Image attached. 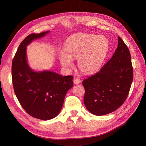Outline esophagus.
Here are the masks:
<instances>
[{
	"mask_svg": "<svg viewBox=\"0 0 146 146\" xmlns=\"http://www.w3.org/2000/svg\"><path fill=\"white\" fill-rule=\"evenodd\" d=\"M73 82H74L75 84H78L79 83H80V82H81V80H80V79L78 78L74 77Z\"/></svg>",
	"mask_w": 146,
	"mask_h": 146,
	"instance_id": "obj_1",
	"label": "esophagus"
}]
</instances>
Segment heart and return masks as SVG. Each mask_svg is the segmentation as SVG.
Returning <instances> with one entry per match:
<instances>
[{
    "label": "heart",
    "instance_id": "b5f03b06",
    "mask_svg": "<svg viewBox=\"0 0 146 146\" xmlns=\"http://www.w3.org/2000/svg\"><path fill=\"white\" fill-rule=\"evenodd\" d=\"M109 47L104 37L92 34H82L68 40L64 50L59 53L60 62L64 68L72 66V59H78L77 64L81 71L90 74L101 66Z\"/></svg>",
    "mask_w": 146,
    "mask_h": 146
}]
</instances>
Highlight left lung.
Returning <instances> with one entry per match:
<instances>
[{
  "mask_svg": "<svg viewBox=\"0 0 146 146\" xmlns=\"http://www.w3.org/2000/svg\"><path fill=\"white\" fill-rule=\"evenodd\" d=\"M118 47L100 71L83 81L84 103L89 111L100 116L119 108L126 100L133 81L131 56L118 37Z\"/></svg>",
  "mask_w": 146,
  "mask_h": 146,
  "instance_id": "obj_1",
  "label": "left lung"
}]
</instances>
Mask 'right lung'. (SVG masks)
Masks as SVG:
<instances>
[{
  "label": "right lung",
  "instance_id": "right-lung-1",
  "mask_svg": "<svg viewBox=\"0 0 146 146\" xmlns=\"http://www.w3.org/2000/svg\"><path fill=\"white\" fill-rule=\"evenodd\" d=\"M49 31L29 34L22 42L12 62V80L15 94L23 109L33 117L51 119L60 113L73 76H62L49 71L35 72L27 60V46Z\"/></svg>",
  "mask_w": 146,
  "mask_h": 146
}]
</instances>
